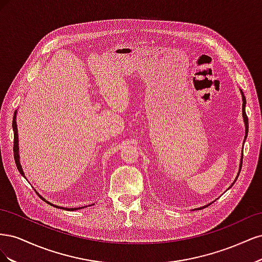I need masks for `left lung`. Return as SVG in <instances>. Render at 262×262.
Here are the masks:
<instances>
[{
	"instance_id": "8db88e82",
	"label": "left lung",
	"mask_w": 262,
	"mask_h": 262,
	"mask_svg": "<svg viewBox=\"0 0 262 262\" xmlns=\"http://www.w3.org/2000/svg\"><path fill=\"white\" fill-rule=\"evenodd\" d=\"M241 93H242V97H243V118H244V122H245V140L247 139V136H248V117H247V115H246V112H245V107H246V98H245V96H244V93H243V91L241 90ZM245 140H244V142H245ZM243 154H242V160H241V165H239V171H238V175L237 176H239V172H241V169H242V165H243ZM237 178L238 177H236V179H235V181L237 180ZM235 181H234V184H235ZM233 186V185H232ZM211 204V203H210ZM210 204H208V205H204V207H209ZM204 207H202V208H199V209H203Z\"/></svg>"
}]
</instances>
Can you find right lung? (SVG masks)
Here are the masks:
<instances>
[{"label": "right lung", "instance_id": "1", "mask_svg": "<svg viewBox=\"0 0 262 262\" xmlns=\"http://www.w3.org/2000/svg\"><path fill=\"white\" fill-rule=\"evenodd\" d=\"M16 114H17V112H15L14 117H13V131H14V147H13V149H14V160H15V163H16V166H17V169H18L19 173H20L21 176H24V171H23V168H21L20 163H19V154H18V134H17V124H16ZM24 177H25V176H24ZM46 202L51 204L48 201H46ZM51 205H53V204H51ZM53 207L57 208L58 205H53ZM58 208H60V207H58ZM60 209H63V208H60ZM80 209H82V208H72V209L66 208V210H69V211H74V210H80Z\"/></svg>", "mask_w": 262, "mask_h": 262}]
</instances>
